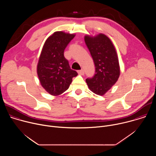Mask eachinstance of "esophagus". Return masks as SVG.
I'll list each match as a JSON object with an SVG mask.
<instances>
[{"instance_id": "1", "label": "esophagus", "mask_w": 156, "mask_h": 156, "mask_svg": "<svg viewBox=\"0 0 156 156\" xmlns=\"http://www.w3.org/2000/svg\"><path fill=\"white\" fill-rule=\"evenodd\" d=\"M78 73L79 74V75H83L84 74V70H78Z\"/></svg>"}]
</instances>
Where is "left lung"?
Listing matches in <instances>:
<instances>
[{
	"label": "left lung",
	"mask_w": 156,
	"mask_h": 156,
	"mask_svg": "<svg viewBox=\"0 0 156 156\" xmlns=\"http://www.w3.org/2000/svg\"><path fill=\"white\" fill-rule=\"evenodd\" d=\"M84 41L95 65V73L86 79L94 93L102 96L118 80L120 66L116 51L110 39L103 34L96 37L86 36Z\"/></svg>",
	"instance_id": "left-lung-1"
}]
</instances>
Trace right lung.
Returning <instances> with one entry per match:
<instances>
[{
	"mask_svg": "<svg viewBox=\"0 0 156 156\" xmlns=\"http://www.w3.org/2000/svg\"><path fill=\"white\" fill-rule=\"evenodd\" d=\"M75 34L55 32L45 42L37 64V72L42 86L53 96L68 90L78 73L71 69L64 51Z\"/></svg>",
	"mask_w": 156,
	"mask_h": 156,
	"instance_id": "right-lung-1",
	"label": "right lung"
}]
</instances>
